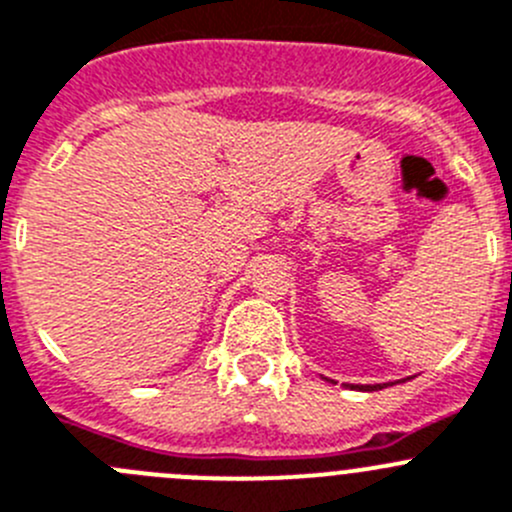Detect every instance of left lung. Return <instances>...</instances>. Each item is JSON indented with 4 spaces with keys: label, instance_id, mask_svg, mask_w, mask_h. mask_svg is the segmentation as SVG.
<instances>
[{
    "label": "left lung",
    "instance_id": "1",
    "mask_svg": "<svg viewBox=\"0 0 512 512\" xmlns=\"http://www.w3.org/2000/svg\"><path fill=\"white\" fill-rule=\"evenodd\" d=\"M359 389H367V392H374V389H382V384H369V387H359Z\"/></svg>",
    "mask_w": 512,
    "mask_h": 512
}]
</instances>
